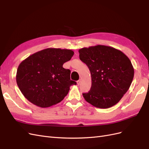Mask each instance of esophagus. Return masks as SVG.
I'll return each mask as SVG.
<instances>
[{
  "label": "esophagus",
  "mask_w": 149,
  "mask_h": 149,
  "mask_svg": "<svg viewBox=\"0 0 149 149\" xmlns=\"http://www.w3.org/2000/svg\"><path fill=\"white\" fill-rule=\"evenodd\" d=\"M81 83V79H79L78 81H77V84L79 85Z\"/></svg>",
  "instance_id": "obj_1"
}]
</instances>
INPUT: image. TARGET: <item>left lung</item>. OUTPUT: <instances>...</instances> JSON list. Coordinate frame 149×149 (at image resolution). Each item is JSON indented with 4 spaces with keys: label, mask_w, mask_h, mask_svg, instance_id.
<instances>
[{
    "label": "left lung",
    "mask_w": 149,
    "mask_h": 149,
    "mask_svg": "<svg viewBox=\"0 0 149 149\" xmlns=\"http://www.w3.org/2000/svg\"><path fill=\"white\" fill-rule=\"evenodd\" d=\"M78 52L91 76V89L83 94L84 100L101 109L116 104L134 78V69L129 58L118 49L101 45L84 47Z\"/></svg>",
    "instance_id": "1"
}]
</instances>
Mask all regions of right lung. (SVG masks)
Listing matches in <instances>:
<instances>
[{
	"label": "right lung",
	"instance_id": "1",
	"mask_svg": "<svg viewBox=\"0 0 149 149\" xmlns=\"http://www.w3.org/2000/svg\"><path fill=\"white\" fill-rule=\"evenodd\" d=\"M74 55L71 49L48 48L30 55L17 68L16 81L26 99L40 107L61 102L72 85L71 71L63 65Z\"/></svg>",
	"mask_w": 149,
	"mask_h": 149
}]
</instances>
